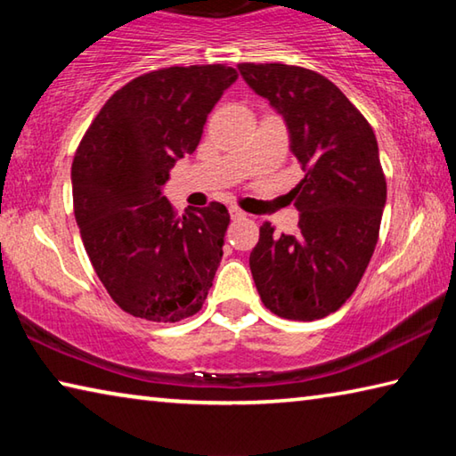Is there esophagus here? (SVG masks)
Returning a JSON list of instances; mask_svg holds the SVG:
<instances>
[{
    "label": "esophagus",
    "mask_w": 456,
    "mask_h": 456,
    "mask_svg": "<svg viewBox=\"0 0 456 456\" xmlns=\"http://www.w3.org/2000/svg\"><path fill=\"white\" fill-rule=\"evenodd\" d=\"M229 213H231V217H233V219H241V217H245V213H243L241 209H237V207H231Z\"/></svg>",
    "instance_id": "esophagus-1"
}]
</instances>
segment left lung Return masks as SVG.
I'll return each instance as SVG.
<instances>
[{"label":"left lung","instance_id":"1","mask_svg":"<svg viewBox=\"0 0 456 456\" xmlns=\"http://www.w3.org/2000/svg\"><path fill=\"white\" fill-rule=\"evenodd\" d=\"M289 130L305 171L291 192L297 231L259 229L249 267L259 297L280 318L312 322L346 304L372 257L386 205V179L372 126L322 74L285 64H239Z\"/></svg>","mask_w":456,"mask_h":456}]
</instances>
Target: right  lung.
<instances>
[{"label":"right lung","mask_w":456,"mask_h":456,"mask_svg":"<svg viewBox=\"0 0 456 456\" xmlns=\"http://www.w3.org/2000/svg\"><path fill=\"white\" fill-rule=\"evenodd\" d=\"M237 80L223 64L142 74L108 98L72 163L74 215L100 281L126 314L179 322L213 285L229 225L211 203L176 217L168 173L195 152L213 106Z\"/></svg>","instance_id":"obj_1"}]
</instances>
